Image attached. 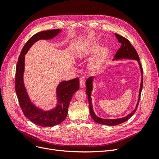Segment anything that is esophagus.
Wrapping results in <instances>:
<instances>
[{
	"label": "esophagus",
	"mask_w": 159,
	"mask_h": 159,
	"mask_svg": "<svg viewBox=\"0 0 159 159\" xmlns=\"http://www.w3.org/2000/svg\"><path fill=\"white\" fill-rule=\"evenodd\" d=\"M80 87H81V88H85V81H84V79L81 78V79L80 80Z\"/></svg>",
	"instance_id": "34e87169"
}]
</instances>
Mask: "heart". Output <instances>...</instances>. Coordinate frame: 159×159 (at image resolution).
<instances>
[{"label": "heart", "mask_w": 159, "mask_h": 159, "mask_svg": "<svg viewBox=\"0 0 159 159\" xmlns=\"http://www.w3.org/2000/svg\"><path fill=\"white\" fill-rule=\"evenodd\" d=\"M95 50V46H94L92 44H85L83 47L77 53V57H79V58H81L84 56H85L87 54H89V53L93 52ZM105 53H106V50L102 49L99 50V52L98 53L97 55H96L93 59L91 61V65L93 67V68H96V67L99 66L102 61H103Z\"/></svg>", "instance_id": "b5f03b06"}]
</instances>
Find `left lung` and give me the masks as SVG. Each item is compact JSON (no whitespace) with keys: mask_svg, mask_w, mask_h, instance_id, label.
<instances>
[{"mask_svg":"<svg viewBox=\"0 0 159 159\" xmlns=\"http://www.w3.org/2000/svg\"><path fill=\"white\" fill-rule=\"evenodd\" d=\"M115 36L117 37L118 39V41L119 43H121V48H119V49L117 50V53L115 55V59H121V58H129V59H133V60H137L139 62V64L140 66V68L141 70V73H142V77H143V68L140 62V59H139V55L137 54V52L136 50L134 49V46L131 44V42H129V40H127L126 38H125L121 35H119L117 34H115ZM92 78H89L86 81V93L88 95V102H89V111H90V115L91 118L93 119V121L96 123L102 124V125H117L121 124L122 123L125 122L126 121L132 117L133 114L135 113L136 110L137 109V107L139 105V100H140L141 98V91L143 89V78H142L141 80V88L140 90H139V100L138 102L137 103L136 107L134 109L133 111L129 114L127 116L121 119H102L100 117H98V116H96L95 115L93 110V107H92V103H91V90H92Z\"/></svg>","mask_w":159,"mask_h":159,"instance_id":"left-lung-1","label":"left lung"}]
</instances>
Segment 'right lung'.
Masks as SVG:
<instances>
[{
    "label": "right lung",
    "mask_w": 159,
    "mask_h": 159,
    "mask_svg": "<svg viewBox=\"0 0 159 159\" xmlns=\"http://www.w3.org/2000/svg\"><path fill=\"white\" fill-rule=\"evenodd\" d=\"M60 32L58 29L41 31L33 35L22 48L18 57L15 74V90L19 104L24 115L32 123L38 126L53 127L63 122L67 117L68 107L72 96L79 89V78L61 82L57 88L58 103L55 109L44 111L35 107L28 98L23 84V72L25 68V54L35 42L41 39H50Z\"/></svg>",
    "instance_id": "right-lung-1"
}]
</instances>
